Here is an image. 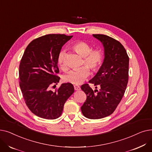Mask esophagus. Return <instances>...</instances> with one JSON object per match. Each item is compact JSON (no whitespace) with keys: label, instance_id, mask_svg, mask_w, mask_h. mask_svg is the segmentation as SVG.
Masks as SVG:
<instances>
[{"label":"esophagus","instance_id":"34e87169","mask_svg":"<svg viewBox=\"0 0 152 152\" xmlns=\"http://www.w3.org/2000/svg\"><path fill=\"white\" fill-rule=\"evenodd\" d=\"M74 88L75 91H80L81 90V87L80 86H79L77 85H75L74 86Z\"/></svg>","mask_w":152,"mask_h":152}]
</instances>
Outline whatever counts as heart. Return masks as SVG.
Instances as JSON below:
<instances>
[{"mask_svg": "<svg viewBox=\"0 0 152 152\" xmlns=\"http://www.w3.org/2000/svg\"><path fill=\"white\" fill-rule=\"evenodd\" d=\"M73 47L79 55L83 57L84 64L92 71L98 70L102 65L103 57V53L100 49H95L92 50L91 45L83 41H78L75 43ZM65 55L66 51L65 50H60L58 55V64L61 68L65 67ZM87 67L84 66L78 69L69 71L63 76V81L73 84L82 83L90 74L89 69Z\"/></svg>", "mask_w": 152, "mask_h": 152, "instance_id": "heart-1", "label": "heart"}]
</instances>
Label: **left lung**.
Segmentation results:
<instances>
[{"mask_svg": "<svg viewBox=\"0 0 152 152\" xmlns=\"http://www.w3.org/2000/svg\"><path fill=\"white\" fill-rule=\"evenodd\" d=\"M104 47V60L97 74L88 84L81 86L87 99L81 107L83 115L96 119L112 114L121 102L129 77V57L123 45L115 39L103 34H93ZM99 87V89L96 88Z\"/></svg>", "mask_w": 152, "mask_h": 152, "instance_id": "8db88e82", "label": "left lung"}]
</instances>
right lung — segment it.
Returning <instances> with one entry per match:
<instances>
[{
	"mask_svg": "<svg viewBox=\"0 0 152 152\" xmlns=\"http://www.w3.org/2000/svg\"><path fill=\"white\" fill-rule=\"evenodd\" d=\"M73 36L47 34L31 41L26 48L19 66L20 86L32 113L47 119H55L63 112L64 104L73 94V84H62L51 88L60 77L57 58L63 45Z\"/></svg>",
	"mask_w": 152,
	"mask_h": 152,
	"instance_id": "obj_1",
	"label": "right lung"
}]
</instances>
